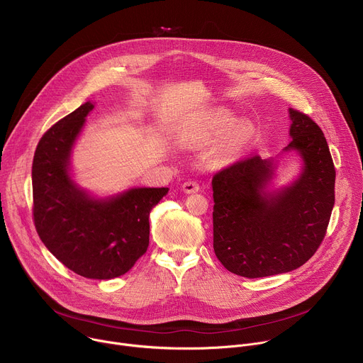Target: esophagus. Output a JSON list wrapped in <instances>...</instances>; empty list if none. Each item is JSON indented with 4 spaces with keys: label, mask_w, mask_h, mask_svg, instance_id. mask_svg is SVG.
Listing matches in <instances>:
<instances>
[{
    "label": "esophagus",
    "mask_w": 363,
    "mask_h": 363,
    "mask_svg": "<svg viewBox=\"0 0 363 363\" xmlns=\"http://www.w3.org/2000/svg\"><path fill=\"white\" fill-rule=\"evenodd\" d=\"M182 191L185 194H195L199 191V185L195 181H186L182 184Z\"/></svg>",
    "instance_id": "obj_1"
}]
</instances>
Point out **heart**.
<instances>
[{"instance_id":"heart-1","label":"heart","mask_w":363,"mask_h":363,"mask_svg":"<svg viewBox=\"0 0 363 363\" xmlns=\"http://www.w3.org/2000/svg\"><path fill=\"white\" fill-rule=\"evenodd\" d=\"M231 116L227 112H216L210 116L208 122H206L205 130L202 132L203 136H213V135H218L220 132L224 130V128L230 123ZM248 139V132L238 125L230 126L224 135L223 139V146L225 149H237L240 146H242Z\"/></svg>"}]
</instances>
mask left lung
<instances>
[{"label": "left lung", "instance_id": "obj_1", "mask_svg": "<svg viewBox=\"0 0 363 363\" xmlns=\"http://www.w3.org/2000/svg\"><path fill=\"white\" fill-rule=\"evenodd\" d=\"M290 143L301 168L273 188L279 160L251 157L213 178L214 251L231 273L267 277L303 266L319 248L335 205V167L322 129L289 109Z\"/></svg>", "mask_w": 363, "mask_h": 363}]
</instances>
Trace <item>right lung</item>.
<instances>
[{"label": "right lung", "mask_w": 363, "mask_h": 363, "mask_svg": "<svg viewBox=\"0 0 363 363\" xmlns=\"http://www.w3.org/2000/svg\"><path fill=\"white\" fill-rule=\"evenodd\" d=\"M94 103L51 126L33 161L35 230L60 263L79 276L109 280L128 273L149 245V213L168 188L136 186L96 196L73 178L72 153Z\"/></svg>", "instance_id": "obj_1"}]
</instances>
